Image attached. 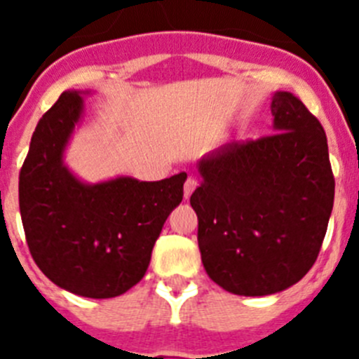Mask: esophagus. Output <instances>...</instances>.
<instances>
[{"label":"esophagus","instance_id":"1","mask_svg":"<svg viewBox=\"0 0 359 359\" xmlns=\"http://www.w3.org/2000/svg\"><path fill=\"white\" fill-rule=\"evenodd\" d=\"M196 187H198V180L194 176H189L185 182V187H183V194H185V199L190 198V194L194 192Z\"/></svg>","mask_w":359,"mask_h":359}]
</instances>
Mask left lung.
I'll return each mask as SVG.
<instances>
[{"instance_id": "left-lung-1", "label": "left lung", "mask_w": 359, "mask_h": 359, "mask_svg": "<svg viewBox=\"0 0 359 359\" xmlns=\"http://www.w3.org/2000/svg\"><path fill=\"white\" fill-rule=\"evenodd\" d=\"M271 115L273 135L203 156L190 196L208 277L243 297L284 291L309 271L334 201L322 123L290 91L273 95Z\"/></svg>"}]
</instances>
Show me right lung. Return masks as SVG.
<instances>
[{"mask_svg":"<svg viewBox=\"0 0 359 359\" xmlns=\"http://www.w3.org/2000/svg\"><path fill=\"white\" fill-rule=\"evenodd\" d=\"M88 93L65 91L37 123L19 172V210L32 257L53 284L79 297L113 298L147 271L187 174L81 182L65 165V151Z\"/></svg>","mask_w":359,"mask_h":359,"instance_id":"add662e5","label":"right lung"}]
</instances>
